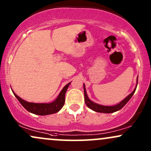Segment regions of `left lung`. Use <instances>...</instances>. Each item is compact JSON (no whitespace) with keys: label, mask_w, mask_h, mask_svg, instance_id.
Wrapping results in <instances>:
<instances>
[{"label":"left lung","mask_w":151,"mask_h":151,"mask_svg":"<svg viewBox=\"0 0 151 151\" xmlns=\"http://www.w3.org/2000/svg\"><path fill=\"white\" fill-rule=\"evenodd\" d=\"M137 84H138V78H137ZM137 84H136V86L135 89L134 90V91L132 92V93L129 94V95L127 96L126 98L124 99L122 102H120L119 103L116 104V105L114 106H104V105H101V104H97L95 102H93L89 99L88 95H87L86 90V86H85V84H83V88H84V95H85V102H86V105L88 106L90 109H91L92 110L97 111V112H100V113H113L115 112V111L120 110L125 105L127 102H129V100L132 98L134 93H135L136 87H137Z\"/></svg>","instance_id":"left-lung-1"}]
</instances>
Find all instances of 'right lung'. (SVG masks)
<instances>
[{
  "instance_id": "add662e5",
  "label": "right lung",
  "mask_w": 151,
  "mask_h": 151,
  "mask_svg": "<svg viewBox=\"0 0 151 151\" xmlns=\"http://www.w3.org/2000/svg\"><path fill=\"white\" fill-rule=\"evenodd\" d=\"M70 84V83L65 85L64 88L62 89L61 93H59V95H58L57 98L54 102H51V103H34V102H28L25 100H22L19 96H17L13 91H12V93H13L14 95L16 97V98L20 102V104L28 111L35 114L44 116V115L54 114V113L58 112V111L61 110V109L63 107V104L65 103V95Z\"/></svg>"
}]
</instances>
